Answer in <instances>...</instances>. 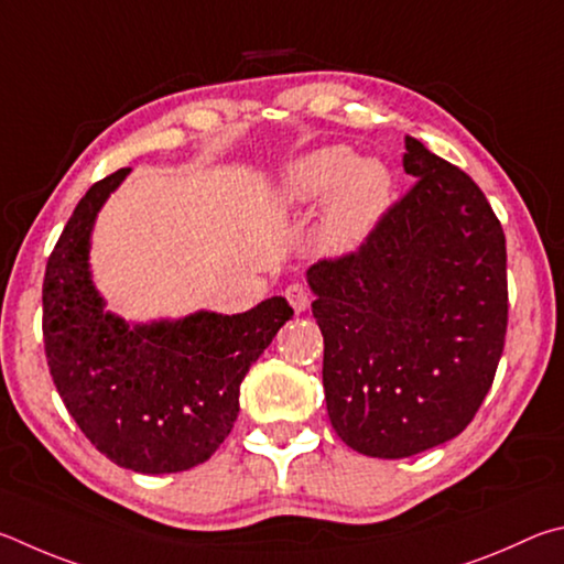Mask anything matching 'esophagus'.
Listing matches in <instances>:
<instances>
[{"mask_svg":"<svg viewBox=\"0 0 564 564\" xmlns=\"http://www.w3.org/2000/svg\"><path fill=\"white\" fill-rule=\"evenodd\" d=\"M284 297H288V302L292 304V310L294 312H304V310H307L310 307V292L307 290H304L302 288V284L300 282H294V284H290V288L288 290H284Z\"/></svg>","mask_w":564,"mask_h":564,"instance_id":"obj_1","label":"esophagus"}]
</instances>
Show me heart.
<instances>
[{
  "instance_id": "1",
  "label": "heart",
  "mask_w": 564,
  "mask_h": 564,
  "mask_svg": "<svg viewBox=\"0 0 564 564\" xmlns=\"http://www.w3.org/2000/svg\"><path fill=\"white\" fill-rule=\"evenodd\" d=\"M393 181L377 158H357L347 145H322L284 167L274 187V200L284 210L312 207L322 197L317 247L341 257L369 240L391 203Z\"/></svg>"
}]
</instances>
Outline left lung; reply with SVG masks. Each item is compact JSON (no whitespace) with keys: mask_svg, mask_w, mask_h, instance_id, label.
<instances>
[{"mask_svg":"<svg viewBox=\"0 0 564 564\" xmlns=\"http://www.w3.org/2000/svg\"><path fill=\"white\" fill-rule=\"evenodd\" d=\"M416 177L359 252L307 270L337 436L371 458L456 438L490 391L508 329L506 235L460 167L406 135Z\"/></svg>","mask_w":564,"mask_h":564,"instance_id":"8db88e82","label":"left lung"}]
</instances>
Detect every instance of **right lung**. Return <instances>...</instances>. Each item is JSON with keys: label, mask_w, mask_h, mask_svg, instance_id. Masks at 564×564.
<instances>
[{"label": "right lung", "mask_w": 564, "mask_h": 564, "mask_svg": "<svg viewBox=\"0 0 564 564\" xmlns=\"http://www.w3.org/2000/svg\"><path fill=\"white\" fill-rule=\"evenodd\" d=\"M88 187L44 274V349L54 387L84 436L116 466L163 476L200 466L232 431L240 383L292 307L270 297L242 314L193 312L126 322L106 310L91 274V232L126 181Z\"/></svg>", "instance_id": "obj_1"}]
</instances>
